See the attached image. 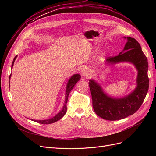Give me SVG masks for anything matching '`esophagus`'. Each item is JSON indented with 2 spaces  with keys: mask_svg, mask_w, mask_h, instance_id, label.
I'll list each match as a JSON object with an SVG mask.
<instances>
[{
  "mask_svg": "<svg viewBox=\"0 0 156 156\" xmlns=\"http://www.w3.org/2000/svg\"><path fill=\"white\" fill-rule=\"evenodd\" d=\"M81 75L83 77H88L90 76V71L87 68H84L81 70Z\"/></svg>",
  "mask_w": 156,
  "mask_h": 156,
  "instance_id": "esophagus-1",
  "label": "esophagus"
}]
</instances>
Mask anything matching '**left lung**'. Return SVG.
<instances>
[{"label":"left lung","instance_id":"left-lung-1","mask_svg":"<svg viewBox=\"0 0 156 156\" xmlns=\"http://www.w3.org/2000/svg\"><path fill=\"white\" fill-rule=\"evenodd\" d=\"M123 52L116 56L108 57L106 61L108 63L126 61L135 66L138 77L137 87L135 90L126 97L115 99L106 95L93 80H90L88 83L94 110L98 116L106 120H119L133 114L140 108L149 90V80L147 75L149 66L147 57L135 38L128 37Z\"/></svg>","mask_w":156,"mask_h":156}]
</instances>
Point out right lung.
<instances>
[{
	"label": "right lung",
	"instance_id": "add662e5",
	"mask_svg": "<svg viewBox=\"0 0 156 156\" xmlns=\"http://www.w3.org/2000/svg\"><path fill=\"white\" fill-rule=\"evenodd\" d=\"M17 57V55H16L15 57L13 59L12 63V66L11 68H12L13 65H14V62L15 61V59ZM11 75L9 76V79L11 78ZM81 76L78 74H76V75H74L68 81V83L67 85V88H66V97H65V101H64V106L62 109V110L57 114L56 116H55L54 117H53L52 118H51L49 119H46V120H34V121H36L38 123L40 124H43V125H48V124H51L53 123V122H55L56 121H57L58 120H59L60 119H61L64 116V114H66L67 111V102H68V95L70 93V92L72 90V89L73 88V87H75V85L76 84V83L78 81L80 80Z\"/></svg>",
	"mask_w": 156,
	"mask_h": 156
}]
</instances>
